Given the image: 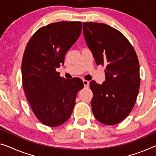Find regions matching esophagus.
<instances>
[{
	"label": "esophagus",
	"mask_w": 156,
	"mask_h": 156,
	"mask_svg": "<svg viewBox=\"0 0 156 156\" xmlns=\"http://www.w3.org/2000/svg\"><path fill=\"white\" fill-rule=\"evenodd\" d=\"M83 85H84L85 87H88V86H89V81H87V80H83Z\"/></svg>",
	"instance_id": "esophagus-1"
}]
</instances>
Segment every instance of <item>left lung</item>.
I'll list each match as a JSON object with an SVG mask.
<instances>
[{"mask_svg": "<svg viewBox=\"0 0 156 156\" xmlns=\"http://www.w3.org/2000/svg\"><path fill=\"white\" fill-rule=\"evenodd\" d=\"M83 29L95 63L106 65L104 82H90L93 113L100 123L115 125L126 118L135 104L140 85L137 56L128 39L109 25L84 22Z\"/></svg>", "mask_w": 156, "mask_h": 156, "instance_id": "obj_1", "label": "left lung"}]
</instances>
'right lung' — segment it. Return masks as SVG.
Returning <instances> with one entry per match:
<instances>
[{
	"mask_svg": "<svg viewBox=\"0 0 156 156\" xmlns=\"http://www.w3.org/2000/svg\"><path fill=\"white\" fill-rule=\"evenodd\" d=\"M80 21H59L43 26L26 45L21 64L22 83L35 116L44 125L56 127L71 116L81 79L60 76L56 68L64 63L65 55L80 36Z\"/></svg>",
	"mask_w": 156,
	"mask_h": 156,
	"instance_id": "right-lung-1",
	"label": "right lung"
}]
</instances>
